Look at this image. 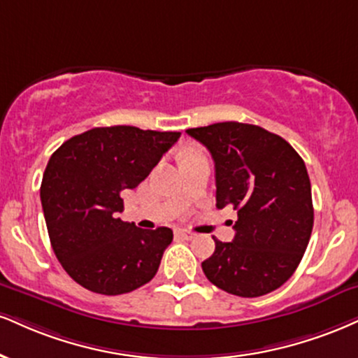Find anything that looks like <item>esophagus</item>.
Returning <instances> with one entry per match:
<instances>
[{
  "label": "esophagus",
  "mask_w": 358,
  "mask_h": 358,
  "mask_svg": "<svg viewBox=\"0 0 358 358\" xmlns=\"http://www.w3.org/2000/svg\"><path fill=\"white\" fill-rule=\"evenodd\" d=\"M176 235L182 236L183 240H193L196 236L193 231H188V230H176Z\"/></svg>",
  "instance_id": "esophagus-1"
}]
</instances>
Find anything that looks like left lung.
Returning <instances> with one entry per match:
<instances>
[{
	"label": "left lung",
	"instance_id": "1",
	"mask_svg": "<svg viewBox=\"0 0 358 358\" xmlns=\"http://www.w3.org/2000/svg\"><path fill=\"white\" fill-rule=\"evenodd\" d=\"M215 162L217 206L238 215L235 238L215 240L201 264L227 294L262 296L282 287L302 260L313 228L307 168L288 141L257 124L223 122L190 128Z\"/></svg>",
	"mask_w": 358,
	"mask_h": 358
}]
</instances>
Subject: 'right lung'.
Returning a JSON list of instances; mask_svg holds the SVG:
<instances>
[{"mask_svg": "<svg viewBox=\"0 0 358 358\" xmlns=\"http://www.w3.org/2000/svg\"><path fill=\"white\" fill-rule=\"evenodd\" d=\"M180 131L93 128L51 155L40 188L53 252L66 273L94 294L122 295L155 277L173 240L166 227L141 230L116 218L123 193L140 185Z\"/></svg>", "mask_w": 358, "mask_h": 358, "instance_id": "1", "label": "right lung"}]
</instances>
